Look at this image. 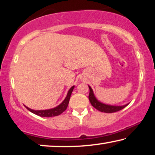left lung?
<instances>
[{
	"mask_svg": "<svg viewBox=\"0 0 155 155\" xmlns=\"http://www.w3.org/2000/svg\"><path fill=\"white\" fill-rule=\"evenodd\" d=\"M89 88H90V94H89V100H90L91 104L92 105L93 107H94L95 109L99 110L101 112H105V113H114V112H116L120 111L126 107L127 105L124 106H111L108 104H102L99 102V101H97V99L95 98L94 93H93V91L92 88L89 86Z\"/></svg>",
	"mask_w": 155,
	"mask_h": 155,
	"instance_id": "8db88e82",
	"label": "left lung"
}]
</instances>
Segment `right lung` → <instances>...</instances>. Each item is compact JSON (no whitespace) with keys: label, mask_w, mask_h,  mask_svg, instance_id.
Returning a JSON list of instances; mask_svg holds the SVG:
<instances>
[{"label":"right lung","mask_w":155,"mask_h":155,"mask_svg":"<svg viewBox=\"0 0 155 155\" xmlns=\"http://www.w3.org/2000/svg\"><path fill=\"white\" fill-rule=\"evenodd\" d=\"M74 89V86L70 89L68 92L67 97H65L64 101L60 105H58V107L54 108L51 109H48V110H32L31 109H29L28 107H25L29 111H31V113L36 114V115L41 116V117H53V116H56L60 115L63 113V111H65V109H67L68 105L70 98H71V95L72 94Z\"/></svg>","instance_id":"obj_1"}]
</instances>
